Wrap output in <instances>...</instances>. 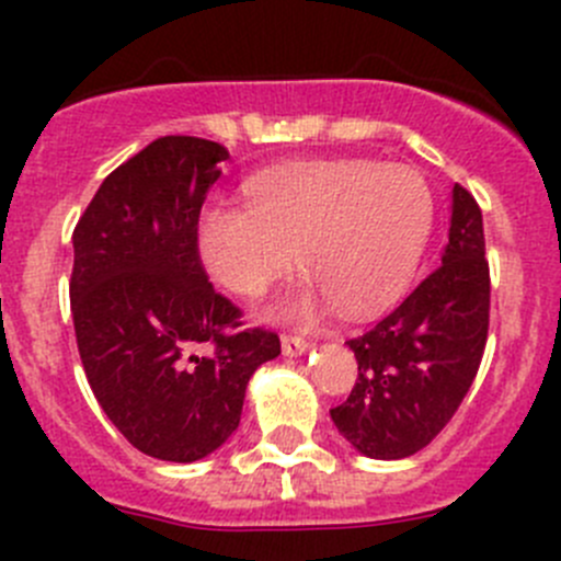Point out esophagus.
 Segmentation results:
<instances>
[{
	"mask_svg": "<svg viewBox=\"0 0 561 561\" xmlns=\"http://www.w3.org/2000/svg\"><path fill=\"white\" fill-rule=\"evenodd\" d=\"M282 353H285L287 358H298V355L309 353V344L298 336H282Z\"/></svg>",
	"mask_w": 561,
	"mask_h": 561,
	"instance_id": "esophagus-1",
	"label": "esophagus"
}]
</instances>
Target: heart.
Wrapping results in <instances>:
<instances>
[{
    "mask_svg": "<svg viewBox=\"0 0 561 561\" xmlns=\"http://www.w3.org/2000/svg\"><path fill=\"white\" fill-rule=\"evenodd\" d=\"M249 208L211 206L197 225L208 276L257 298L296 263L309 276L276 304V320H317L336 307L371 314L393 301L421 265L434 230V195L407 165L331 160L257 175Z\"/></svg>",
    "mask_w": 561,
    "mask_h": 561,
    "instance_id": "b5f03b06",
    "label": "heart"
}]
</instances>
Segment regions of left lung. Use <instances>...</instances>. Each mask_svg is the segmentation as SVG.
I'll use <instances>...</instances> for the list:
<instances>
[{
    "mask_svg": "<svg viewBox=\"0 0 561 561\" xmlns=\"http://www.w3.org/2000/svg\"><path fill=\"white\" fill-rule=\"evenodd\" d=\"M443 265L386 320L350 339L358 382L331 421L366 458L396 461L426 448L454 417L489 336L483 214L463 186L450 192Z\"/></svg>",
    "mask_w": 561,
    "mask_h": 561,
    "instance_id": "left-lung-1",
    "label": "left lung"
}]
</instances>
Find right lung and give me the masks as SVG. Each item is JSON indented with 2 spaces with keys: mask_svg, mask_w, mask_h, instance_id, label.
Listing matches in <instances>:
<instances>
[{
  "mask_svg": "<svg viewBox=\"0 0 561 561\" xmlns=\"http://www.w3.org/2000/svg\"><path fill=\"white\" fill-rule=\"evenodd\" d=\"M228 149L168 135L100 184L72 233L70 301L87 380L140 454L192 463L241 423L249 377L282 353L239 331V309L206 279L197 217Z\"/></svg>",
  "mask_w": 561,
  "mask_h": 561,
  "instance_id": "add662e5",
  "label": "right lung"
}]
</instances>
